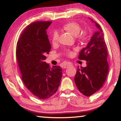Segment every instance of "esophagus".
Wrapping results in <instances>:
<instances>
[{"label": "esophagus", "mask_w": 121, "mask_h": 121, "mask_svg": "<svg viewBox=\"0 0 121 121\" xmlns=\"http://www.w3.org/2000/svg\"><path fill=\"white\" fill-rule=\"evenodd\" d=\"M71 65L70 63H65L64 65H63V68H68V67L71 66Z\"/></svg>", "instance_id": "obj_1"}]
</instances>
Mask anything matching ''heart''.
Instances as JSON below:
<instances>
[{
  "instance_id": "1",
  "label": "heart",
  "mask_w": 121,
  "mask_h": 121,
  "mask_svg": "<svg viewBox=\"0 0 121 121\" xmlns=\"http://www.w3.org/2000/svg\"><path fill=\"white\" fill-rule=\"evenodd\" d=\"M63 29L65 31L70 32L73 35L76 36V37L79 39H84L85 38L86 35L85 32H82L81 34H79L81 30V26L78 24L74 22H71L65 24L63 26ZM59 38V35L58 32L57 31H53L52 36V42L53 45L58 43ZM69 54L70 53H68Z\"/></svg>"
}]
</instances>
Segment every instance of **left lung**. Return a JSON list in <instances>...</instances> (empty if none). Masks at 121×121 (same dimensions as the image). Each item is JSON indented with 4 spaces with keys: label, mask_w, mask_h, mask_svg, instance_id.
<instances>
[{
    "label": "left lung",
    "mask_w": 121,
    "mask_h": 121,
    "mask_svg": "<svg viewBox=\"0 0 121 121\" xmlns=\"http://www.w3.org/2000/svg\"><path fill=\"white\" fill-rule=\"evenodd\" d=\"M97 30L93 34L87 46L81 50L78 58L86 61V67L78 68L75 76L77 89L83 95L90 97L101 88L107 78L108 52L101 28L97 22Z\"/></svg>",
    "instance_id": "1"
}]
</instances>
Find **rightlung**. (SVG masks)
Masks as SVG:
<instances>
[{
  "label": "right lung",
  "mask_w": 121,
  "mask_h": 121,
  "mask_svg": "<svg viewBox=\"0 0 121 121\" xmlns=\"http://www.w3.org/2000/svg\"><path fill=\"white\" fill-rule=\"evenodd\" d=\"M48 21L34 22L20 36L16 55L22 80L26 87L38 98L46 99L56 92L62 75L60 66L50 68L45 62L51 49L46 29Z\"/></svg>",
  "instance_id": "right-lung-1"
}]
</instances>
